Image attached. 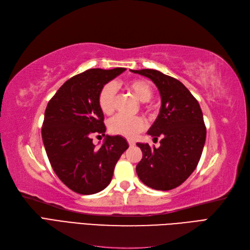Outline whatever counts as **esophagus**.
Wrapping results in <instances>:
<instances>
[{
    "label": "esophagus",
    "instance_id": "1",
    "mask_svg": "<svg viewBox=\"0 0 250 250\" xmlns=\"http://www.w3.org/2000/svg\"><path fill=\"white\" fill-rule=\"evenodd\" d=\"M127 142H128V145H129L130 147H132V146H134V145H135V143H134L132 140H128Z\"/></svg>",
    "mask_w": 250,
    "mask_h": 250
}]
</instances>
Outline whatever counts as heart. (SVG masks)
<instances>
[{
    "mask_svg": "<svg viewBox=\"0 0 250 250\" xmlns=\"http://www.w3.org/2000/svg\"><path fill=\"white\" fill-rule=\"evenodd\" d=\"M128 90L132 92L142 102H149L153 97V89L150 83L143 79H134L128 81L125 84ZM117 87L115 83H106L98 95V104L104 115H111L116 107ZM146 107V106H145ZM146 122L141 117L128 118L125 116H117L112 118L108 123V129L112 134L122 135L127 139H133L145 130Z\"/></svg>",
    "mask_w": 250,
    "mask_h": 250,
    "instance_id": "b5f03b06",
    "label": "heart"
}]
</instances>
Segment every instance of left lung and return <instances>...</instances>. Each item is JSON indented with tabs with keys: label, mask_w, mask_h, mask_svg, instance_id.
Instances as JSON below:
<instances>
[{
	"label": "left lung",
	"mask_w": 250,
	"mask_h": 250,
	"mask_svg": "<svg viewBox=\"0 0 250 250\" xmlns=\"http://www.w3.org/2000/svg\"><path fill=\"white\" fill-rule=\"evenodd\" d=\"M153 81L162 98L158 117L148 134L161 146L138 143L143 152L137 173L143 184L160 191L180 186L196 169L207 138L198 101L179 80L156 70H131Z\"/></svg>",
	"instance_id": "1"
}]
</instances>
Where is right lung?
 Masks as SVG:
<instances>
[{"instance_id": "add662e5", "label": "right lung", "mask_w": 250, "mask_h": 250, "mask_svg": "<svg viewBox=\"0 0 250 250\" xmlns=\"http://www.w3.org/2000/svg\"><path fill=\"white\" fill-rule=\"evenodd\" d=\"M124 71V67L89 69L76 75L60 86L44 111L42 137L50 164L58 178L78 194L104 190L128 148L120 135H105L99 148L91 139L106 130L98 104L100 89Z\"/></svg>"}]
</instances>
